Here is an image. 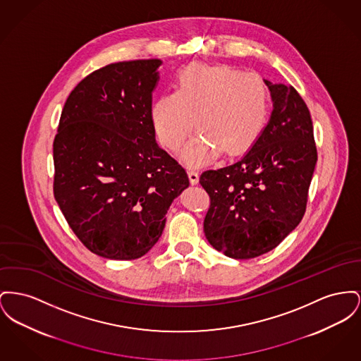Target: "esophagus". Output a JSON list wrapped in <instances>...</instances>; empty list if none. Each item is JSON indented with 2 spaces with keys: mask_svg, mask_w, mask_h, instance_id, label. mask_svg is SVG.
I'll use <instances>...</instances> for the list:
<instances>
[{
  "mask_svg": "<svg viewBox=\"0 0 361 361\" xmlns=\"http://www.w3.org/2000/svg\"><path fill=\"white\" fill-rule=\"evenodd\" d=\"M188 177L191 181L192 185H196L199 183V171L196 169L188 170Z\"/></svg>",
  "mask_w": 361,
  "mask_h": 361,
  "instance_id": "1",
  "label": "esophagus"
}]
</instances>
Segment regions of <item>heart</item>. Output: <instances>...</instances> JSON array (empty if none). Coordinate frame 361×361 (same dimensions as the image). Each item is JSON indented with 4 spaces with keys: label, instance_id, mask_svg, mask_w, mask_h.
<instances>
[{
    "label": "heart",
    "instance_id": "b5f03b06",
    "mask_svg": "<svg viewBox=\"0 0 361 361\" xmlns=\"http://www.w3.org/2000/svg\"><path fill=\"white\" fill-rule=\"evenodd\" d=\"M269 90L251 72L229 65L191 64L180 71L176 91L161 94L149 116L159 142L178 149L195 127L200 132L183 149L188 165L203 164L219 151L237 155L250 149L266 126Z\"/></svg>",
    "mask_w": 361,
    "mask_h": 361
}]
</instances>
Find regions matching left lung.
<instances>
[{
    "instance_id": "left-lung-1",
    "label": "left lung",
    "mask_w": 361,
    "mask_h": 361,
    "mask_svg": "<svg viewBox=\"0 0 361 361\" xmlns=\"http://www.w3.org/2000/svg\"><path fill=\"white\" fill-rule=\"evenodd\" d=\"M273 111L250 151L233 165L206 170L210 196L204 234L216 251L252 259L274 250L304 216L318 161L310 110L292 85H273Z\"/></svg>"
}]
</instances>
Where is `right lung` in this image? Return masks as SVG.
Listing matches in <instances>:
<instances>
[{
    "label": "right lung",
    "mask_w": 361,
    "mask_h": 361,
    "mask_svg": "<svg viewBox=\"0 0 361 361\" xmlns=\"http://www.w3.org/2000/svg\"><path fill=\"white\" fill-rule=\"evenodd\" d=\"M161 60L94 71L65 102L53 143L54 197L73 233L106 259L147 254L185 169L155 142L149 110Z\"/></svg>",
    "instance_id": "obj_1"
}]
</instances>
